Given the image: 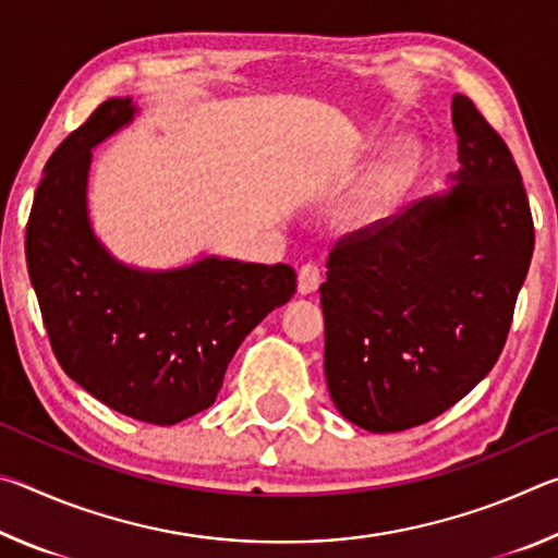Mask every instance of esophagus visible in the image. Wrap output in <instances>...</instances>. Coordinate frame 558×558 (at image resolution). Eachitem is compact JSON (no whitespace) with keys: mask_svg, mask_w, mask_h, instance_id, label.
Returning a JSON list of instances; mask_svg holds the SVG:
<instances>
[{"mask_svg":"<svg viewBox=\"0 0 558 558\" xmlns=\"http://www.w3.org/2000/svg\"><path fill=\"white\" fill-rule=\"evenodd\" d=\"M319 282H323V272H319L315 263H305V266H302L300 272H298V292H300V295H310V292H315L319 288Z\"/></svg>","mask_w":558,"mask_h":558,"instance_id":"esophagus-1","label":"esophagus"}]
</instances>
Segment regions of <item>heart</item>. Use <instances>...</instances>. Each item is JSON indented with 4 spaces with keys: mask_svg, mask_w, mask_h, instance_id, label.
<instances>
[{
    "mask_svg": "<svg viewBox=\"0 0 558 558\" xmlns=\"http://www.w3.org/2000/svg\"><path fill=\"white\" fill-rule=\"evenodd\" d=\"M396 202V174L389 172L376 179V182L349 206L344 214V223L349 229H369L376 221H381L391 211Z\"/></svg>",
    "mask_w": 558,
    "mask_h": 558,
    "instance_id": "b5f03b06",
    "label": "heart"
}]
</instances>
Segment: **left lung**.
I'll use <instances>...</instances> for the list:
<instances>
[{
    "label": "left lung",
    "instance_id": "obj_1",
    "mask_svg": "<svg viewBox=\"0 0 558 558\" xmlns=\"http://www.w3.org/2000/svg\"><path fill=\"white\" fill-rule=\"evenodd\" d=\"M452 125V186L349 233L319 286L329 396L372 433L428 423L485 379L532 263L534 221L512 153L460 93Z\"/></svg>",
    "mask_w": 558,
    "mask_h": 558
}]
</instances>
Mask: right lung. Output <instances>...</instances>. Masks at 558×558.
Returning a JSON list of instances; mask_svg holds the SVG:
<instances>
[{
  "label": "right lung",
  "instance_id": "right-lung-1",
  "mask_svg": "<svg viewBox=\"0 0 558 558\" xmlns=\"http://www.w3.org/2000/svg\"><path fill=\"white\" fill-rule=\"evenodd\" d=\"M110 98L56 147L26 223V266L61 369L130 418L174 426L216 401L245 335L295 295V270L204 256L125 266L88 216L93 147L135 118Z\"/></svg>",
  "mask_w": 558,
  "mask_h": 558
}]
</instances>
